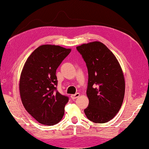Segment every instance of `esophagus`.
<instances>
[{
    "mask_svg": "<svg viewBox=\"0 0 149 149\" xmlns=\"http://www.w3.org/2000/svg\"><path fill=\"white\" fill-rule=\"evenodd\" d=\"M79 95H80V93H76L75 94H73V95H71V98L74 100L77 98V97H79Z\"/></svg>",
    "mask_w": 149,
    "mask_h": 149,
    "instance_id": "obj_1",
    "label": "esophagus"
}]
</instances>
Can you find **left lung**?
<instances>
[{
	"label": "left lung",
	"instance_id": "1",
	"mask_svg": "<svg viewBox=\"0 0 149 149\" xmlns=\"http://www.w3.org/2000/svg\"><path fill=\"white\" fill-rule=\"evenodd\" d=\"M88 70L87 95L89 105L84 110L87 119L104 123L121 109L125 95V79L113 52L99 41L77 47Z\"/></svg>",
	"mask_w": 149,
	"mask_h": 149
}]
</instances>
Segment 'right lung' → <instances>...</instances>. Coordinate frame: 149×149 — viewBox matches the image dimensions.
<instances>
[{"label":"right lung","instance_id":"right-lung-1","mask_svg":"<svg viewBox=\"0 0 149 149\" xmlns=\"http://www.w3.org/2000/svg\"><path fill=\"white\" fill-rule=\"evenodd\" d=\"M70 49L43 45L28 57L19 79L20 97L24 108L38 123L53 125L64 114L68 97L57 91L56 70Z\"/></svg>","mask_w":149,"mask_h":149}]
</instances>
